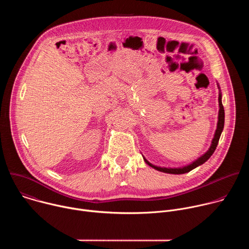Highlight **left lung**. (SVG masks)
Instances as JSON below:
<instances>
[{"instance_id":"8db88e82","label":"left lung","mask_w":249,"mask_h":249,"mask_svg":"<svg viewBox=\"0 0 249 249\" xmlns=\"http://www.w3.org/2000/svg\"><path fill=\"white\" fill-rule=\"evenodd\" d=\"M218 88L220 89V87H219V84H218ZM219 116H218V124H217V130L215 132V135H214V138H213V141H212V144H211V147L209 148V150L203 155L201 156L200 158H198L195 161H193L192 163L188 164V165H185V166H182V167H174V168H171V167H160V166H157V165H154L152 164L150 161H148L144 157V160L145 162L150 165L151 167L159 170V171H161V172H165V173H171V174H182V173H186V172H189L191 171L192 169L196 168L197 166L203 164L204 162H206L210 158L211 156L214 154L217 146H218V143H219V140H220V137H221V134L223 132V129H224V125H225V109H224V106H223V103H222V92H221V89H220V92H219Z\"/></svg>"}]
</instances>
